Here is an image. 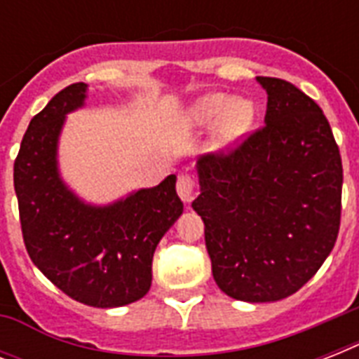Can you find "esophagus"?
Segmentation results:
<instances>
[{
    "mask_svg": "<svg viewBox=\"0 0 359 359\" xmlns=\"http://www.w3.org/2000/svg\"><path fill=\"white\" fill-rule=\"evenodd\" d=\"M196 190H197V182L194 177L190 175H180L179 180H177V191H179L180 199L184 203H190L196 196Z\"/></svg>",
    "mask_w": 359,
    "mask_h": 359,
    "instance_id": "34e87169",
    "label": "esophagus"
}]
</instances>
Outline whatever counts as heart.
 <instances>
[{
	"label": "heart",
	"mask_w": 359,
	"mask_h": 359,
	"mask_svg": "<svg viewBox=\"0 0 359 359\" xmlns=\"http://www.w3.org/2000/svg\"><path fill=\"white\" fill-rule=\"evenodd\" d=\"M190 119L197 126H210L219 121L216 140L222 145H227L250 128L253 121V104L244 98L231 100L227 95H208L191 106Z\"/></svg>",
	"instance_id": "obj_1"
}]
</instances>
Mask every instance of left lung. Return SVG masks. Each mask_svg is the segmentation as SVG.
Listing matches in <instances>:
<instances>
[{
  "label": "left lung",
  "mask_w": 359,
  "mask_h": 359,
  "mask_svg": "<svg viewBox=\"0 0 359 359\" xmlns=\"http://www.w3.org/2000/svg\"><path fill=\"white\" fill-rule=\"evenodd\" d=\"M268 95L264 126L229 151L197 160L212 276L235 300L294 294L334 250L343 163L318 104L279 78H257Z\"/></svg>",
  "instance_id": "8db88e82"
}]
</instances>
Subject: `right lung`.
Instances as JSON below:
<instances>
[{"label": "right lung", "mask_w": 359, "mask_h": 359, "mask_svg": "<svg viewBox=\"0 0 359 359\" xmlns=\"http://www.w3.org/2000/svg\"><path fill=\"white\" fill-rule=\"evenodd\" d=\"M86 97V83H72L31 119L14 160V191L35 266L72 300L119 307L151 289L152 255L182 214V201L175 175L108 207L87 205L65 186L57 140L65 115L81 108Z\"/></svg>", "instance_id": "obj_1"}]
</instances>
